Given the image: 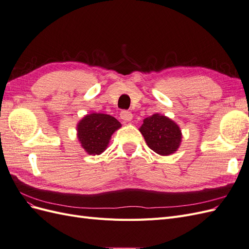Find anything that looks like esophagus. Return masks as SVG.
Listing matches in <instances>:
<instances>
[{
  "mask_svg": "<svg viewBox=\"0 0 249 249\" xmlns=\"http://www.w3.org/2000/svg\"><path fill=\"white\" fill-rule=\"evenodd\" d=\"M120 118L124 120V122H131L132 118H133V114L129 111L124 110V111L120 112Z\"/></svg>",
  "mask_w": 249,
  "mask_h": 249,
  "instance_id": "obj_1",
  "label": "esophagus"
}]
</instances>
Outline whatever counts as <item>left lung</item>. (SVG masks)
Returning <instances> with one entry per match:
<instances>
[{
  "mask_svg": "<svg viewBox=\"0 0 249 249\" xmlns=\"http://www.w3.org/2000/svg\"><path fill=\"white\" fill-rule=\"evenodd\" d=\"M139 131L148 147L162 156L175 153L182 140L178 125L168 117L160 114L145 118Z\"/></svg>",
  "mask_w": 249,
  "mask_h": 249,
  "instance_id": "obj_1",
  "label": "left lung"
}]
</instances>
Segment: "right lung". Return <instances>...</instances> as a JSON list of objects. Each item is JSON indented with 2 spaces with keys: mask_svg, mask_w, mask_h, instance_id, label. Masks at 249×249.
<instances>
[{
  "mask_svg": "<svg viewBox=\"0 0 249 249\" xmlns=\"http://www.w3.org/2000/svg\"><path fill=\"white\" fill-rule=\"evenodd\" d=\"M122 126L114 117L102 113L86 115L78 124V137L82 147L90 155H100L106 149L109 140Z\"/></svg>",
  "mask_w": 249,
  "mask_h": 249,
  "instance_id": "right-lung-1",
  "label": "right lung"
}]
</instances>
